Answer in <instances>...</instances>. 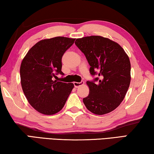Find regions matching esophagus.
<instances>
[{
    "instance_id": "esophagus-1",
    "label": "esophagus",
    "mask_w": 154,
    "mask_h": 154,
    "mask_svg": "<svg viewBox=\"0 0 154 154\" xmlns=\"http://www.w3.org/2000/svg\"><path fill=\"white\" fill-rule=\"evenodd\" d=\"M83 84H84V81H81L80 82H74V85L75 88H78L79 87H80V85H82Z\"/></svg>"
}]
</instances>
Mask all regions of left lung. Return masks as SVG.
<instances>
[{
	"label": "left lung",
	"mask_w": 154,
	"mask_h": 154,
	"mask_svg": "<svg viewBox=\"0 0 154 154\" xmlns=\"http://www.w3.org/2000/svg\"><path fill=\"white\" fill-rule=\"evenodd\" d=\"M75 44L86 57L91 75L97 76L87 82L89 94L83 98L85 106L95 115L112 111L124 99L130 86L129 57L117 43L101 36L77 39Z\"/></svg>",
	"instance_id": "left-lung-1"
}]
</instances>
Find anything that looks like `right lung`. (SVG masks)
<instances>
[{"label":"right lung","mask_w":154,"mask_h":154,"mask_svg":"<svg viewBox=\"0 0 154 154\" xmlns=\"http://www.w3.org/2000/svg\"><path fill=\"white\" fill-rule=\"evenodd\" d=\"M74 41L64 37L41 40L22 60L20 70L22 90L29 104L42 114L59 112L74 87L73 83L53 80L57 75H64L62 57Z\"/></svg>","instance_id":"obj_1"}]
</instances>
